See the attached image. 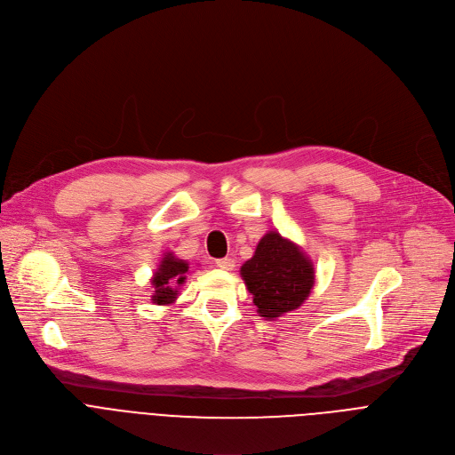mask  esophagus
Wrapping results in <instances>:
<instances>
[{
	"mask_svg": "<svg viewBox=\"0 0 455 455\" xmlns=\"http://www.w3.org/2000/svg\"><path fill=\"white\" fill-rule=\"evenodd\" d=\"M216 267L218 268H221V270H227V272H230V270H234V261L232 259H228V257H225V259H216Z\"/></svg>",
	"mask_w": 455,
	"mask_h": 455,
	"instance_id": "esophagus-1",
	"label": "esophagus"
}]
</instances>
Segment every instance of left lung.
I'll list each match as a JSON object with an SVG mask.
<instances>
[{"label":"left lung","mask_w":455,"mask_h":455,"mask_svg":"<svg viewBox=\"0 0 455 455\" xmlns=\"http://www.w3.org/2000/svg\"><path fill=\"white\" fill-rule=\"evenodd\" d=\"M241 277L253 295L259 316L274 320L297 309L309 297L315 268L300 246L270 230L259 241L253 257L241 267Z\"/></svg>","instance_id":"left-lung-1"}]
</instances>
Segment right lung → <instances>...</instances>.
<instances>
[{
    "label": "right lung",
    "instance_id": "1",
    "mask_svg": "<svg viewBox=\"0 0 455 455\" xmlns=\"http://www.w3.org/2000/svg\"><path fill=\"white\" fill-rule=\"evenodd\" d=\"M188 272V263L183 259L174 257L172 251H167L158 265V270L155 272L151 284L155 288V293L151 295V300L158 306L172 304L178 297V286L185 283V275Z\"/></svg>",
    "mask_w": 455,
    "mask_h": 455
}]
</instances>
